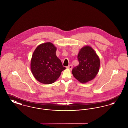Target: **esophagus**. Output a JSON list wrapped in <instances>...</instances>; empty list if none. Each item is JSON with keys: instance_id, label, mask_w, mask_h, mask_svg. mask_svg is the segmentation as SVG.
Wrapping results in <instances>:
<instances>
[{"instance_id": "1", "label": "esophagus", "mask_w": 128, "mask_h": 128, "mask_svg": "<svg viewBox=\"0 0 128 128\" xmlns=\"http://www.w3.org/2000/svg\"><path fill=\"white\" fill-rule=\"evenodd\" d=\"M67 68H69V69H70V70H72V64H70V65L69 66H67Z\"/></svg>"}]
</instances>
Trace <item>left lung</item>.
Instances as JSON below:
<instances>
[{
    "mask_svg": "<svg viewBox=\"0 0 128 128\" xmlns=\"http://www.w3.org/2000/svg\"><path fill=\"white\" fill-rule=\"evenodd\" d=\"M79 64L72 69L74 77L82 83H85L94 78L99 71L100 60L98 55L89 46L80 50L78 55Z\"/></svg>",
    "mask_w": 128,
    "mask_h": 128,
    "instance_id": "left-lung-1",
    "label": "left lung"
}]
</instances>
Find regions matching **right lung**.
Segmentation results:
<instances>
[{"mask_svg": "<svg viewBox=\"0 0 128 128\" xmlns=\"http://www.w3.org/2000/svg\"><path fill=\"white\" fill-rule=\"evenodd\" d=\"M56 50L52 43H44L37 47L32 56L31 71L34 78L44 84L54 82L66 68L56 56Z\"/></svg>", "mask_w": 128, "mask_h": 128, "instance_id": "1", "label": "right lung"}]
</instances>
